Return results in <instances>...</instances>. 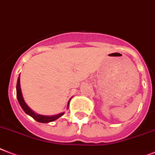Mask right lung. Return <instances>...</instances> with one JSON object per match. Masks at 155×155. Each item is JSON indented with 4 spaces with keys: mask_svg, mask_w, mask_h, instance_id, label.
<instances>
[{
    "mask_svg": "<svg viewBox=\"0 0 155 155\" xmlns=\"http://www.w3.org/2000/svg\"><path fill=\"white\" fill-rule=\"evenodd\" d=\"M16 97H17L18 101L20 103L21 108H23L24 112H26L27 114L31 116L34 120H35L36 121L39 123H49L52 122V121L55 120L57 119H58L60 116H62L64 114V112L62 113H60V114H58L56 116H42V115H38L36 113H35L32 110L29 108L28 106L27 105V104L24 102V98H23L22 93H21V89H20V75H19V78H18L17 80V84H16ZM68 102V106H69Z\"/></svg>",
    "mask_w": 155,
    "mask_h": 155,
    "instance_id": "1",
    "label": "right lung"
}]
</instances>
